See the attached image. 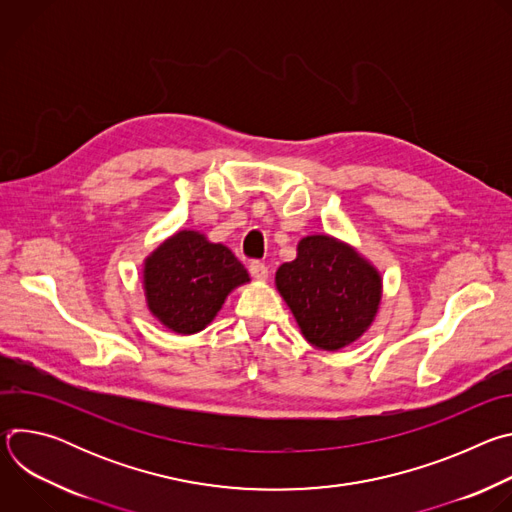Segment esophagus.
Wrapping results in <instances>:
<instances>
[{
  "mask_svg": "<svg viewBox=\"0 0 512 512\" xmlns=\"http://www.w3.org/2000/svg\"><path fill=\"white\" fill-rule=\"evenodd\" d=\"M249 271H251V275H253L257 281H265V279L269 277L267 265H265V263H259V261H253V263L249 265Z\"/></svg>",
  "mask_w": 512,
  "mask_h": 512,
  "instance_id": "34e87169",
  "label": "esophagus"
}]
</instances>
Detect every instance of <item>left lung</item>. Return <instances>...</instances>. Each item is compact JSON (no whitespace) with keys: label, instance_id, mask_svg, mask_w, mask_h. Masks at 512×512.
Returning <instances> with one entry per match:
<instances>
[{"label":"left lung","instance_id":"left-lung-1","mask_svg":"<svg viewBox=\"0 0 512 512\" xmlns=\"http://www.w3.org/2000/svg\"><path fill=\"white\" fill-rule=\"evenodd\" d=\"M275 287L308 344L328 352L367 332L383 300L381 271L350 243L326 233L298 243L296 259L277 269Z\"/></svg>","mask_w":512,"mask_h":512}]
</instances>
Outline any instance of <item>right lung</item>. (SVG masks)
<instances>
[{
	"label": "right lung",
	"mask_w": 512,
	"mask_h": 512,
	"mask_svg": "<svg viewBox=\"0 0 512 512\" xmlns=\"http://www.w3.org/2000/svg\"><path fill=\"white\" fill-rule=\"evenodd\" d=\"M143 296L150 314L170 332L204 330L233 289L251 281L243 263L223 243L182 229L143 259Z\"/></svg>",
	"instance_id": "right-lung-1"
}]
</instances>
